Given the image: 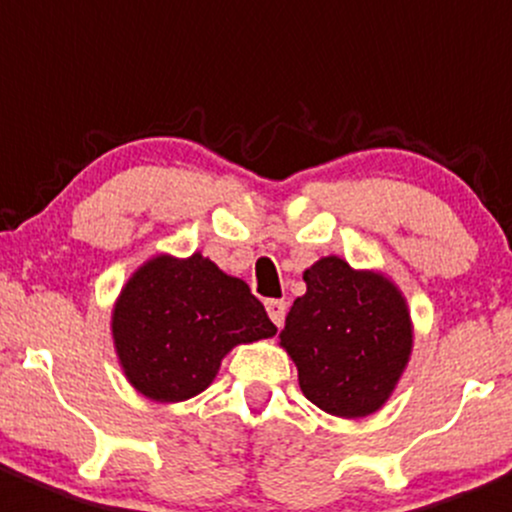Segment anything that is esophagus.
Segmentation results:
<instances>
[{
	"instance_id": "obj_1",
	"label": "esophagus",
	"mask_w": 512,
	"mask_h": 512,
	"mask_svg": "<svg viewBox=\"0 0 512 512\" xmlns=\"http://www.w3.org/2000/svg\"><path fill=\"white\" fill-rule=\"evenodd\" d=\"M265 310H267V315H270V320L275 322L277 327H282V322H285V312H287L285 302H282V300H267Z\"/></svg>"
}]
</instances>
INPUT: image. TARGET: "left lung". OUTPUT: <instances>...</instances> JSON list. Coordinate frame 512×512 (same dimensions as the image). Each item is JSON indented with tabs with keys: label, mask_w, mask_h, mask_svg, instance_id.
<instances>
[{
	"label": "left lung",
	"mask_w": 512,
	"mask_h": 512,
	"mask_svg": "<svg viewBox=\"0 0 512 512\" xmlns=\"http://www.w3.org/2000/svg\"><path fill=\"white\" fill-rule=\"evenodd\" d=\"M302 280L305 295L292 302L280 332L302 395L335 418L377 413L413 355L403 290L382 270H357L337 255L312 262Z\"/></svg>",
	"instance_id": "8db88e82"
}]
</instances>
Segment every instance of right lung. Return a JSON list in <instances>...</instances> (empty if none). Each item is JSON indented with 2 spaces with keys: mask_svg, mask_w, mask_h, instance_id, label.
Segmentation results:
<instances>
[{
  "mask_svg": "<svg viewBox=\"0 0 512 512\" xmlns=\"http://www.w3.org/2000/svg\"><path fill=\"white\" fill-rule=\"evenodd\" d=\"M114 352L132 388L155 403H182L212 385L227 352L277 332L245 280L195 252H157L112 305Z\"/></svg>",
  "mask_w": 512,
  "mask_h": 512,
  "instance_id": "obj_1",
  "label": "right lung"
}]
</instances>
